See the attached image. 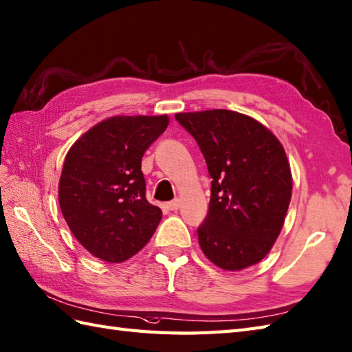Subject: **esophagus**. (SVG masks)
<instances>
[{
	"label": "esophagus",
	"mask_w": 352,
	"mask_h": 352,
	"mask_svg": "<svg viewBox=\"0 0 352 352\" xmlns=\"http://www.w3.org/2000/svg\"><path fill=\"white\" fill-rule=\"evenodd\" d=\"M178 207H179V201L178 199H174V201H170V202L166 204V208L170 210V211L178 210Z\"/></svg>",
	"instance_id": "34e87169"
}]
</instances>
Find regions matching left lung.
I'll use <instances>...</instances> for the list:
<instances>
[{
  "label": "left lung",
  "instance_id": "obj_1",
  "mask_svg": "<svg viewBox=\"0 0 352 352\" xmlns=\"http://www.w3.org/2000/svg\"><path fill=\"white\" fill-rule=\"evenodd\" d=\"M206 159L210 207L198 228L211 263L239 272L272 250L285 222L292 177L282 144L259 121L226 109L175 113Z\"/></svg>",
  "mask_w": 352,
  "mask_h": 352
}]
</instances>
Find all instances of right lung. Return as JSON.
Listing matches in <instances>:
<instances>
[{"mask_svg": "<svg viewBox=\"0 0 352 352\" xmlns=\"http://www.w3.org/2000/svg\"><path fill=\"white\" fill-rule=\"evenodd\" d=\"M168 116L111 117L72 145L58 186L61 213L93 256L122 263L150 241L162 210L145 198L141 162Z\"/></svg>", "mask_w": 352, "mask_h": 352, "instance_id": "right-lung-1", "label": "right lung"}]
</instances>
